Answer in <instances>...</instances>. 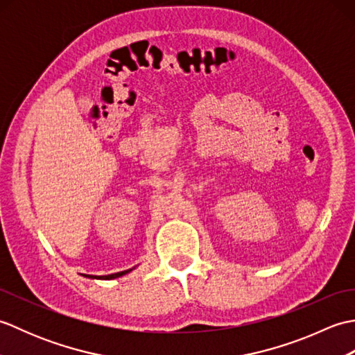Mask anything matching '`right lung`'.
Wrapping results in <instances>:
<instances>
[{
  "instance_id": "add662e5",
  "label": "right lung",
  "mask_w": 355,
  "mask_h": 355,
  "mask_svg": "<svg viewBox=\"0 0 355 355\" xmlns=\"http://www.w3.org/2000/svg\"><path fill=\"white\" fill-rule=\"evenodd\" d=\"M135 267L130 268V270H125V271H119V273H112V275H107V276H93V275H82L84 277H88V279H101V281H111V279H117V277H122L128 273H131V271L134 270Z\"/></svg>"
}]
</instances>
